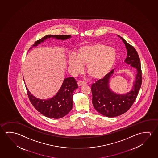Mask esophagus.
Segmentation results:
<instances>
[{"label": "esophagus", "mask_w": 158, "mask_h": 158, "mask_svg": "<svg viewBox=\"0 0 158 158\" xmlns=\"http://www.w3.org/2000/svg\"><path fill=\"white\" fill-rule=\"evenodd\" d=\"M77 84L78 87H81V86L86 85V83L84 81H79V82H78Z\"/></svg>", "instance_id": "1"}]
</instances>
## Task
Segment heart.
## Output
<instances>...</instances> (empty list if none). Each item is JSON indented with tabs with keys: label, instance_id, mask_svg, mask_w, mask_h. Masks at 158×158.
<instances>
[{
	"label": "heart",
	"instance_id": "1",
	"mask_svg": "<svg viewBox=\"0 0 158 158\" xmlns=\"http://www.w3.org/2000/svg\"><path fill=\"white\" fill-rule=\"evenodd\" d=\"M118 52L115 48L105 44L94 43L83 45L78 48L76 55H71L68 60L69 68L74 73L85 70L90 77L100 79L105 77L115 65Z\"/></svg>",
	"mask_w": 158,
	"mask_h": 158
}]
</instances>
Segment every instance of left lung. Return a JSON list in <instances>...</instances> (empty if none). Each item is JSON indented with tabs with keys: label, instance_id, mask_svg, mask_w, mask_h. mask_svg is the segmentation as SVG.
Segmentation results:
<instances>
[{
	"label": "left lung",
	"instance_id": "left-lung-1",
	"mask_svg": "<svg viewBox=\"0 0 158 158\" xmlns=\"http://www.w3.org/2000/svg\"><path fill=\"white\" fill-rule=\"evenodd\" d=\"M125 45L127 57L125 63L136 70L132 88L127 93L120 94L113 91L110 86V82L113 77L115 69L108 73L103 79L99 80L92 85V103L95 110L102 115L109 118L121 115L131 107L135 101L142 84V71L140 59L135 48L129 44L119 35Z\"/></svg>",
	"mask_w": 158,
	"mask_h": 158
}]
</instances>
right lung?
Here are the masks:
<instances>
[{"instance_id": "obj_1", "label": "right lung", "mask_w": 158, "mask_h": 158, "mask_svg": "<svg viewBox=\"0 0 158 158\" xmlns=\"http://www.w3.org/2000/svg\"><path fill=\"white\" fill-rule=\"evenodd\" d=\"M50 38L56 40H65L71 38L70 35H48L36 41L31 48L35 47ZM28 50V51H29ZM24 82L25 80L23 76ZM28 98L35 109L47 118L58 119L66 115L70 111L73 105V93L78 88L76 81L73 77L64 78L58 92L52 98L47 99H39L31 94L25 85Z\"/></svg>"}]
</instances>
